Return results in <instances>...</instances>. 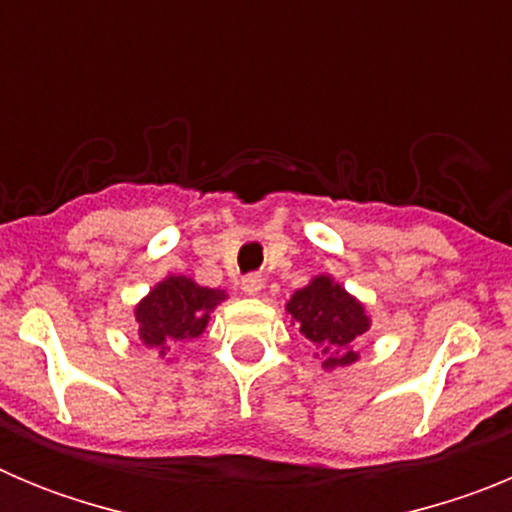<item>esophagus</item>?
<instances>
[{
    "instance_id": "esophagus-1",
    "label": "esophagus",
    "mask_w": 512,
    "mask_h": 512,
    "mask_svg": "<svg viewBox=\"0 0 512 512\" xmlns=\"http://www.w3.org/2000/svg\"><path fill=\"white\" fill-rule=\"evenodd\" d=\"M241 289L246 295H259L261 289H264V279H261L259 274H248V277H243Z\"/></svg>"
}]
</instances>
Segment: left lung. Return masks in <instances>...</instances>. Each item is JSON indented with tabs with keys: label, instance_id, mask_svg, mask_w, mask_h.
Masks as SVG:
<instances>
[{
	"label": "left lung",
	"instance_id": "left-lung-1",
	"mask_svg": "<svg viewBox=\"0 0 512 512\" xmlns=\"http://www.w3.org/2000/svg\"><path fill=\"white\" fill-rule=\"evenodd\" d=\"M287 312L300 323L312 346L325 354V366H346L356 361L354 346L369 330L364 307L348 297L333 279L318 277L307 287L297 289L287 302Z\"/></svg>",
	"mask_w": 512,
	"mask_h": 512
}]
</instances>
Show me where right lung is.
Returning a JSON list of instances; mask_svg holds the SVG:
<instances>
[{
    "label": "right lung",
    "instance_id": "obj_1",
    "mask_svg": "<svg viewBox=\"0 0 512 512\" xmlns=\"http://www.w3.org/2000/svg\"><path fill=\"white\" fill-rule=\"evenodd\" d=\"M220 300H225L220 289L200 287L187 277H169L135 307L140 338L156 354L166 356L174 343L200 336Z\"/></svg>",
    "mask_w": 512,
    "mask_h": 512
}]
</instances>
